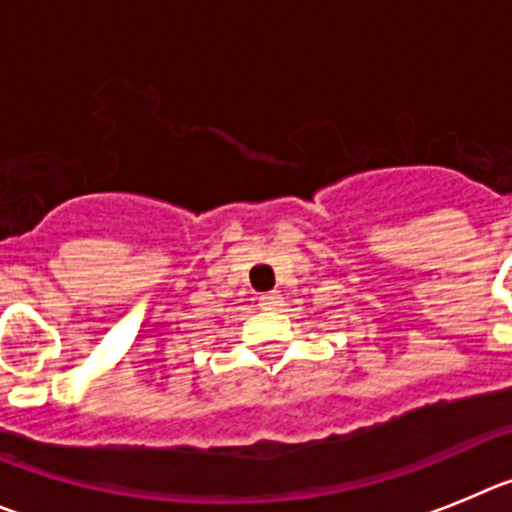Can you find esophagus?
<instances>
[{
  "mask_svg": "<svg viewBox=\"0 0 512 512\" xmlns=\"http://www.w3.org/2000/svg\"><path fill=\"white\" fill-rule=\"evenodd\" d=\"M280 303H283L280 301V293H275V290L273 293H265V296H260V306L265 308V311H273V308H278Z\"/></svg>",
  "mask_w": 512,
  "mask_h": 512,
  "instance_id": "obj_1",
  "label": "esophagus"
}]
</instances>
